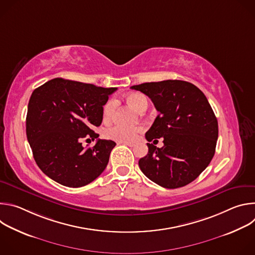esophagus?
Here are the masks:
<instances>
[{
  "label": "esophagus",
  "instance_id": "34e87169",
  "mask_svg": "<svg viewBox=\"0 0 255 255\" xmlns=\"http://www.w3.org/2000/svg\"><path fill=\"white\" fill-rule=\"evenodd\" d=\"M120 143H122L124 145H127V146H129V147H134L135 146V143H133V142H120Z\"/></svg>",
  "mask_w": 255,
  "mask_h": 255
}]
</instances>
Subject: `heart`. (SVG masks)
I'll use <instances>...</instances> for the list:
<instances>
[{
    "mask_svg": "<svg viewBox=\"0 0 255 255\" xmlns=\"http://www.w3.org/2000/svg\"><path fill=\"white\" fill-rule=\"evenodd\" d=\"M126 100L135 110L139 112L146 109L148 106L146 97L140 93H131L126 97ZM116 106L117 101L115 99H110L106 102L103 107V120L105 122L110 121L113 118ZM141 131L142 128L139 126L127 127L123 125H114L105 131V136L108 139L115 140L117 142H133L136 140Z\"/></svg>",
    "mask_w": 255,
    "mask_h": 255,
    "instance_id": "b5f03b06",
    "label": "heart"
}]
</instances>
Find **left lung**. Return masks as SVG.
<instances>
[{
  "label": "left lung",
  "mask_w": 255,
  "mask_h": 255,
  "mask_svg": "<svg viewBox=\"0 0 255 255\" xmlns=\"http://www.w3.org/2000/svg\"><path fill=\"white\" fill-rule=\"evenodd\" d=\"M132 90L148 96L159 112L145 134L148 142L163 138V146L147 143L139 159L141 171L166 189L187 186L211 162L218 139V121L206 96L195 85L178 80L144 83Z\"/></svg>",
  "instance_id": "8db88e82"
}]
</instances>
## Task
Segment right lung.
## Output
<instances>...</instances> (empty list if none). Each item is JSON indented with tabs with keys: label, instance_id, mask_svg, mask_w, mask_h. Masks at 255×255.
Masks as SVG:
<instances>
[{
	"label": "right lung",
	"instance_id": "1",
	"mask_svg": "<svg viewBox=\"0 0 255 255\" xmlns=\"http://www.w3.org/2000/svg\"><path fill=\"white\" fill-rule=\"evenodd\" d=\"M116 88L64 80L48 81L30 97L26 134L39 168L56 183L84 187L106 168L116 143L98 139L85 148L82 139L95 140L103 121V106Z\"/></svg>",
	"mask_w": 255,
	"mask_h": 255
}]
</instances>
